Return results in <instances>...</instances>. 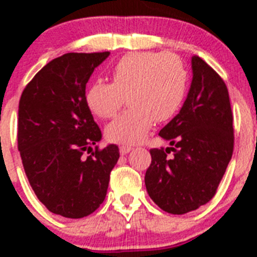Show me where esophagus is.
<instances>
[{"label": "esophagus", "instance_id": "esophagus-1", "mask_svg": "<svg viewBox=\"0 0 257 257\" xmlns=\"http://www.w3.org/2000/svg\"><path fill=\"white\" fill-rule=\"evenodd\" d=\"M131 151H133V148H131V147H127V145H121V147H119V152H121L122 156L130 153Z\"/></svg>", "mask_w": 257, "mask_h": 257}]
</instances>
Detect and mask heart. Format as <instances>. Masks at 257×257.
I'll list each match as a JSON object with an SVG mask.
<instances>
[{"label":"heart","instance_id":"1","mask_svg":"<svg viewBox=\"0 0 257 257\" xmlns=\"http://www.w3.org/2000/svg\"><path fill=\"white\" fill-rule=\"evenodd\" d=\"M112 81L96 79L86 91V104L100 118H113L130 104L123 114L109 123L110 142L138 144L153 127L180 109L187 94L188 72L179 56L170 52H131L112 68Z\"/></svg>","mask_w":257,"mask_h":257}]
</instances>
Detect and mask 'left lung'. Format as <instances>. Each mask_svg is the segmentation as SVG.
I'll list each match as a JSON object with an SVG mask.
<instances>
[{"label":"left lung","mask_w":257,"mask_h":257,"mask_svg":"<svg viewBox=\"0 0 257 257\" xmlns=\"http://www.w3.org/2000/svg\"><path fill=\"white\" fill-rule=\"evenodd\" d=\"M193 79L179 114L160 131L174 148L151 149L145 187L160 208L183 215L216 194L234 148L233 113L221 77L199 56L192 58ZM174 152L170 159L167 154Z\"/></svg>","instance_id":"left-lung-1"}]
</instances>
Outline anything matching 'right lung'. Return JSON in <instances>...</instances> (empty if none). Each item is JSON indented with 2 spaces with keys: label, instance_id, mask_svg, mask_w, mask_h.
Returning <instances> with one entry per match:
<instances>
[{
  "label": "right lung",
  "instance_id": "right-lung-1",
  "mask_svg": "<svg viewBox=\"0 0 257 257\" xmlns=\"http://www.w3.org/2000/svg\"><path fill=\"white\" fill-rule=\"evenodd\" d=\"M104 52H68L45 65L19 101L18 149L32 189L49 211L81 219L97 210L119 158L99 149L101 131L86 104V83Z\"/></svg>",
  "mask_w": 257,
  "mask_h": 257
}]
</instances>
